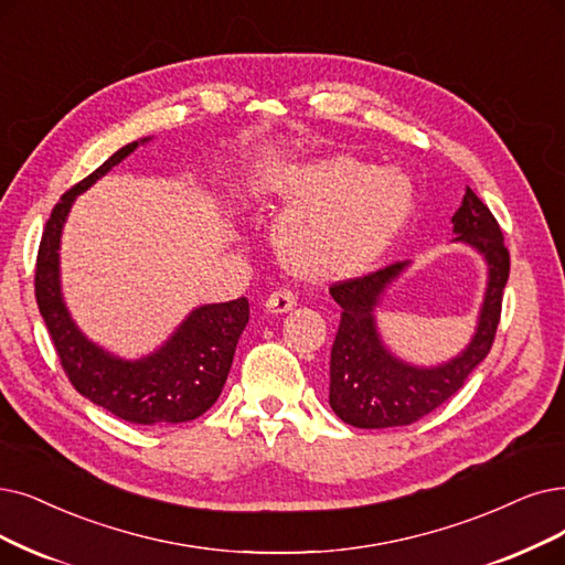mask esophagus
I'll return each instance as SVG.
<instances>
[{"mask_svg": "<svg viewBox=\"0 0 565 565\" xmlns=\"http://www.w3.org/2000/svg\"><path fill=\"white\" fill-rule=\"evenodd\" d=\"M295 306H297L295 295H291V291H287V289H278L264 301V312L266 315H285Z\"/></svg>", "mask_w": 565, "mask_h": 565, "instance_id": "1", "label": "esophagus"}]
</instances>
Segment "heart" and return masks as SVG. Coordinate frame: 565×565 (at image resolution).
<instances>
[{"label": "heart", "mask_w": 565, "mask_h": 565, "mask_svg": "<svg viewBox=\"0 0 565 565\" xmlns=\"http://www.w3.org/2000/svg\"><path fill=\"white\" fill-rule=\"evenodd\" d=\"M257 206H287L274 224V250L306 282L350 280L371 270L408 224L413 180L335 152L301 162H268L247 175Z\"/></svg>", "instance_id": "1"}]
</instances>
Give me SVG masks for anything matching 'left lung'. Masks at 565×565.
Here are the masks:
<instances>
[{"instance_id":"left-lung-1","label":"left lung","mask_w":565,"mask_h":565,"mask_svg":"<svg viewBox=\"0 0 565 565\" xmlns=\"http://www.w3.org/2000/svg\"><path fill=\"white\" fill-rule=\"evenodd\" d=\"M452 224V243L476 250L487 270L476 329L455 356L428 366L413 364L398 356L380 333L377 310L413 262H396L371 276L338 282L329 289L333 301L341 306V324L329 364V405L345 424L356 428L413 424L457 394L489 354L501 318L510 255L499 222L470 188H466Z\"/></svg>"}]
</instances>
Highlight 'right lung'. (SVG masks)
I'll use <instances>...</instances> for the list:
<instances>
[{"mask_svg":"<svg viewBox=\"0 0 565 565\" xmlns=\"http://www.w3.org/2000/svg\"><path fill=\"white\" fill-rule=\"evenodd\" d=\"M152 137L131 141L62 194L46 222L36 259V303L46 322L62 369L81 396L131 424H180L204 415L227 382L236 343L250 318L241 297L227 303L192 308L162 345L137 359H125L87 338L64 301L60 247L66 217L78 194L93 188Z\"/></svg>","mask_w":565,"mask_h":565,"instance_id":"obj_1","label":"right lung"}]
</instances>
